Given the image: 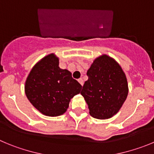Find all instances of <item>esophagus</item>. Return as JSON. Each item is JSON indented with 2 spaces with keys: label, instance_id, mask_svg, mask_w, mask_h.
I'll use <instances>...</instances> for the list:
<instances>
[{
  "label": "esophagus",
  "instance_id": "esophagus-1",
  "mask_svg": "<svg viewBox=\"0 0 154 154\" xmlns=\"http://www.w3.org/2000/svg\"><path fill=\"white\" fill-rule=\"evenodd\" d=\"M78 82L80 83V84H81V85H84V80H83V79L82 78H79L78 79Z\"/></svg>",
  "mask_w": 154,
  "mask_h": 154
}]
</instances>
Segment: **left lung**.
Listing matches in <instances>:
<instances>
[{"instance_id": "1", "label": "left lung", "mask_w": 154, "mask_h": 154, "mask_svg": "<svg viewBox=\"0 0 154 154\" xmlns=\"http://www.w3.org/2000/svg\"><path fill=\"white\" fill-rule=\"evenodd\" d=\"M87 75L88 80L80 94L90 114L101 120L110 118L120 110L128 94L124 70L113 58L103 54L94 60Z\"/></svg>"}]
</instances>
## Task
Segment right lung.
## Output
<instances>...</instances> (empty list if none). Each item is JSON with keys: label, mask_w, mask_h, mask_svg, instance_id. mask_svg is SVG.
<instances>
[{"label": "right lung", "mask_w": 154, "mask_h": 154, "mask_svg": "<svg viewBox=\"0 0 154 154\" xmlns=\"http://www.w3.org/2000/svg\"><path fill=\"white\" fill-rule=\"evenodd\" d=\"M82 86L67 70L59 67V58L47 55L34 66L25 82V94L42 114L57 117L67 111L70 99L80 94Z\"/></svg>", "instance_id": "right-lung-1"}]
</instances>
